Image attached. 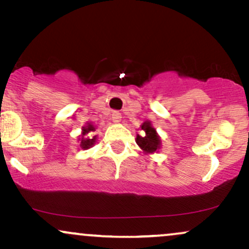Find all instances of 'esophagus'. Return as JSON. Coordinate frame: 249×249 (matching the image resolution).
Returning <instances> with one entry per match:
<instances>
[{"label": "esophagus", "mask_w": 249, "mask_h": 249, "mask_svg": "<svg viewBox=\"0 0 249 249\" xmlns=\"http://www.w3.org/2000/svg\"><path fill=\"white\" fill-rule=\"evenodd\" d=\"M111 118H112L113 123H119V122H121V119H122V113L119 112V111H113Z\"/></svg>", "instance_id": "1"}]
</instances>
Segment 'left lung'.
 I'll return each mask as SVG.
<instances>
[{
  "instance_id": "1",
  "label": "left lung",
  "mask_w": 249,
  "mask_h": 249,
  "mask_svg": "<svg viewBox=\"0 0 249 249\" xmlns=\"http://www.w3.org/2000/svg\"><path fill=\"white\" fill-rule=\"evenodd\" d=\"M142 130L144 131L142 136H137V144L147 153L156 152L157 148L160 147V138L157 134L156 130L151 126V123L146 122L142 125Z\"/></svg>"
}]
</instances>
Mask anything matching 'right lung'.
Returning a JSON list of instances; mask_svg holds the SVG:
<instances>
[{
	"label": "right lung",
	"instance_id": "1",
	"mask_svg": "<svg viewBox=\"0 0 249 249\" xmlns=\"http://www.w3.org/2000/svg\"><path fill=\"white\" fill-rule=\"evenodd\" d=\"M95 131V127H93V125L89 124L88 126L83 127V136H85V134L88 133H91ZM95 141H96V137H93V138H84V137H82V141H81V147L82 148H89L92 146L93 144H95Z\"/></svg>",
	"mask_w": 249,
	"mask_h": 249
}]
</instances>
